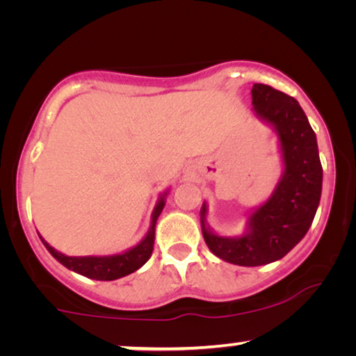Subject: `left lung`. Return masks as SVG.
Listing matches in <instances>:
<instances>
[{
	"instance_id": "left-lung-1",
	"label": "left lung",
	"mask_w": 356,
	"mask_h": 356,
	"mask_svg": "<svg viewBox=\"0 0 356 356\" xmlns=\"http://www.w3.org/2000/svg\"><path fill=\"white\" fill-rule=\"evenodd\" d=\"M252 113L275 131L284 173L269 199L248 213L240 236H222L209 227L207 204L201 207V228L213 254L230 264L256 267L275 262L303 240L314 220L323 191L318 140L303 108L293 97L254 84Z\"/></svg>"
}]
</instances>
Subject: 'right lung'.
<instances>
[{
    "label": "right lung",
    "mask_w": 356,
    "mask_h": 356,
    "mask_svg": "<svg viewBox=\"0 0 356 356\" xmlns=\"http://www.w3.org/2000/svg\"><path fill=\"white\" fill-rule=\"evenodd\" d=\"M168 191L160 194L159 201L155 204L152 217H150V227L149 232L145 233V236L140 240L138 245L129 248L124 252L120 254H111V256H66L63 252L56 251L55 248L48 245V243L40 236L43 246L47 248L48 252L55 257V259L63 264L67 269L87 277V279L94 280H116L121 277L129 275L140 269L145 262L149 261V257L152 256L154 251V240H155V223L160 213H162L165 207V197H167Z\"/></svg>",
    "instance_id": "obj_1"
}]
</instances>
